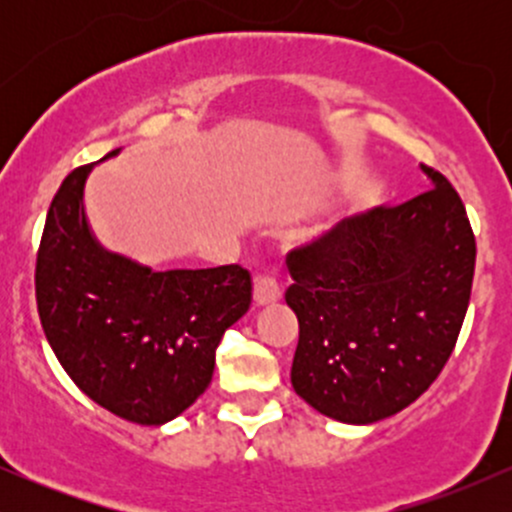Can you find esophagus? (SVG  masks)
I'll list each match as a JSON object with an SVG mask.
<instances>
[{"mask_svg": "<svg viewBox=\"0 0 512 512\" xmlns=\"http://www.w3.org/2000/svg\"><path fill=\"white\" fill-rule=\"evenodd\" d=\"M252 298L257 305L276 303L281 298V286L274 276H257L255 289H252Z\"/></svg>", "mask_w": 512, "mask_h": 512, "instance_id": "1", "label": "esophagus"}]
</instances>
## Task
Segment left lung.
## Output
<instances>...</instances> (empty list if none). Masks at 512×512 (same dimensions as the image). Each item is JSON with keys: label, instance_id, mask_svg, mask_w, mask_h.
Here are the masks:
<instances>
[{"label": "left lung", "instance_id": "8db88e82", "mask_svg": "<svg viewBox=\"0 0 512 512\" xmlns=\"http://www.w3.org/2000/svg\"><path fill=\"white\" fill-rule=\"evenodd\" d=\"M351 216L291 250V385L330 419L373 424L419 399L460 337L477 243L455 187Z\"/></svg>", "mask_w": 512, "mask_h": 512}]
</instances>
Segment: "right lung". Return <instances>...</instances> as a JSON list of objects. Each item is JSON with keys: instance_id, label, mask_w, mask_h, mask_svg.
I'll use <instances>...</instances> for the list:
<instances>
[{"instance_id": "1", "label": "right lung", "mask_w": 512, "mask_h": 512, "mask_svg": "<svg viewBox=\"0 0 512 512\" xmlns=\"http://www.w3.org/2000/svg\"><path fill=\"white\" fill-rule=\"evenodd\" d=\"M91 168L64 178L45 219L40 325L84 395L132 424L161 426L209 387L223 332L250 308L252 279L240 264L154 272L105 250L84 211Z\"/></svg>"}]
</instances>
